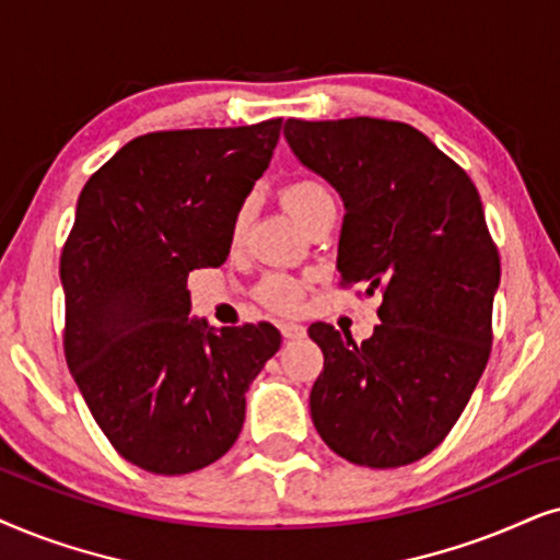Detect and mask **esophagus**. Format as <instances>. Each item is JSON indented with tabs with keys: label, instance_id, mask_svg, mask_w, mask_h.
Instances as JSON below:
<instances>
[{
	"label": "esophagus",
	"instance_id": "esophagus-1",
	"mask_svg": "<svg viewBox=\"0 0 560 560\" xmlns=\"http://www.w3.org/2000/svg\"><path fill=\"white\" fill-rule=\"evenodd\" d=\"M279 330L287 340H300V338H304V335H307V330H304V327L296 325V323H281Z\"/></svg>",
	"mask_w": 560,
	"mask_h": 560
}]
</instances>
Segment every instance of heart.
<instances>
[{
    "instance_id": "b5f03b06",
    "label": "heart",
    "mask_w": 560,
    "mask_h": 560,
    "mask_svg": "<svg viewBox=\"0 0 560 560\" xmlns=\"http://www.w3.org/2000/svg\"><path fill=\"white\" fill-rule=\"evenodd\" d=\"M281 199H284L287 210L292 212L302 225H307L315 214L327 210V207H335L332 191L327 189L319 178H310V176L289 182L284 189H281ZM248 210H250L248 202L237 207L235 220H233V235H241V230L245 228V220H248ZM258 296L260 302L268 304V307L276 312H292L300 307L302 287L296 284L294 279H289V276L273 273L268 276V279H264V284L258 287Z\"/></svg>"
}]
</instances>
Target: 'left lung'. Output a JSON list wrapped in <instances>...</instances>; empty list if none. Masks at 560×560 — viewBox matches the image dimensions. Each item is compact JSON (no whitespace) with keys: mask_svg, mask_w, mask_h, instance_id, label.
Returning a JSON list of instances; mask_svg holds the SVG:
<instances>
[{"mask_svg":"<svg viewBox=\"0 0 560 560\" xmlns=\"http://www.w3.org/2000/svg\"><path fill=\"white\" fill-rule=\"evenodd\" d=\"M284 138L346 205L342 287L382 294V325L361 346L310 325L325 355L312 422L350 464H415L445 441L491 353L499 253L479 191L428 136L394 119L292 117Z\"/></svg>","mask_w":560,"mask_h":560,"instance_id":"obj_1","label":"left lung"}]
</instances>
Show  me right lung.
<instances>
[{
	"label": "right lung",
	"mask_w": 560,
	"mask_h": 560,
	"mask_svg": "<svg viewBox=\"0 0 560 560\" xmlns=\"http://www.w3.org/2000/svg\"><path fill=\"white\" fill-rule=\"evenodd\" d=\"M281 117L148 132L79 194L61 253L66 363L130 464L182 476L233 448L245 392L281 346L273 325L189 319L186 279L225 264L233 220L279 143Z\"/></svg>",
	"instance_id": "add662e5"
}]
</instances>
